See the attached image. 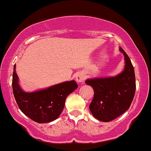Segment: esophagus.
<instances>
[{"instance_id":"1","label":"esophagus","mask_w":151,"mask_h":151,"mask_svg":"<svg viewBox=\"0 0 151 151\" xmlns=\"http://www.w3.org/2000/svg\"><path fill=\"white\" fill-rule=\"evenodd\" d=\"M86 79V76L83 73H78L76 76V80L79 83H83Z\"/></svg>"}]
</instances>
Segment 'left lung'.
Segmentation results:
<instances>
[{"instance_id": "1", "label": "left lung", "mask_w": 151, "mask_h": 151, "mask_svg": "<svg viewBox=\"0 0 151 151\" xmlns=\"http://www.w3.org/2000/svg\"><path fill=\"white\" fill-rule=\"evenodd\" d=\"M125 68L115 77L88 79L86 83L93 87L94 96L89 106L96 119L109 122L118 118L130 108L135 92V77L130 59L123 48Z\"/></svg>"}]
</instances>
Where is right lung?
Segmentation results:
<instances>
[{
  "label": "right lung",
  "mask_w": 151,
  "mask_h": 151,
  "mask_svg": "<svg viewBox=\"0 0 151 151\" xmlns=\"http://www.w3.org/2000/svg\"><path fill=\"white\" fill-rule=\"evenodd\" d=\"M12 87L20 110L33 121L43 123L58 118L65 106V99L77 88L78 84L75 81H66L38 91L24 92L18 84L15 65Z\"/></svg>",
  "instance_id": "add662e5"
}]
</instances>
